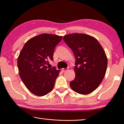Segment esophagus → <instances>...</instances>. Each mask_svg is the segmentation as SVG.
<instances>
[{
	"label": "esophagus",
	"mask_w": 124,
	"mask_h": 124,
	"mask_svg": "<svg viewBox=\"0 0 124 124\" xmlns=\"http://www.w3.org/2000/svg\"><path fill=\"white\" fill-rule=\"evenodd\" d=\"M67 69L66 68V69H64V68H63V69H62V72H65V71H67Z\"/></svg>",
	"instance_id": "obj_1"
}]
</instances>
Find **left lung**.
<instances>
[{
	"instance_id": "left-lung-1",
	"label": "left lung",
	"mask_w": 124,
	"mask_h": 124,
	"mask_svg": "<svg viewBox=\"0 0 124 124\" xmlns=\"http://www.w3.org/2000/svg\"><path fill=\"white\" fill-rule=\"evenodd\" d=\"M63 39L76 59V76L70 83L71 88L80 94L91 93L106 75L108 60L104 51L96 39L86 34H69Z\"/></svg>"
}]
</instances>
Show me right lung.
<instances>
[{"mask_svg":"<svg viewBox=\"0 0 124 124\" xmlns=\"http://www.w3.org/2000/svg\"><path fill=\"white\" fill-rule=\"evenodd\" d=\"M62 36L43 33L29 39L17 59V67L22 81L29 90L37 96L51 92L60 70L47 66L53 60L55 47Z\"/></svg>","mask_w":124,"mask_h":124,"instance_id":"obj_1","label":"right lung"}]
</instances>
